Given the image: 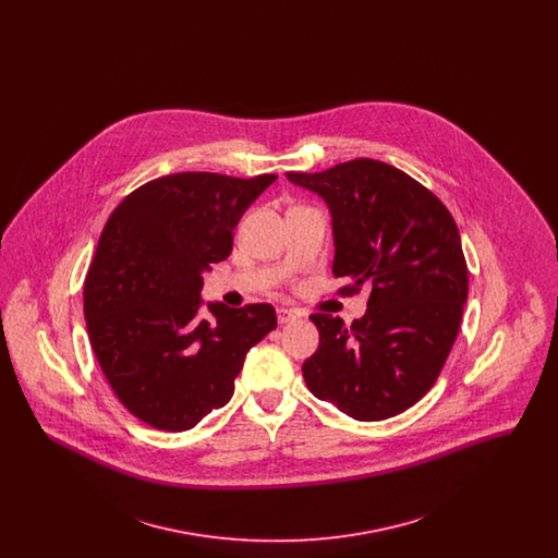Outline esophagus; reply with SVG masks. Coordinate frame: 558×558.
<instances>
[{"instance_id": "obj_1", "label": "esophagus", "mask_w": 558, "mask_h": 558, "mask_svg": "<svg viewBox=\"0 0 558 558\" xmlns=\"http://www.w3.org/2000/svg\"><path fill=\"white\" fill-rule=\"evenodd\" d=\"M276 316H278V324H289L292 319L299 318V314L294 310H287V307H278Z\"/></svg>"}]
</instances>
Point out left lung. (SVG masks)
<instances>
[{
  "label": "left lung",
  "mask_w": 558,
  "mask_h": 558,
  "mask_svg": "<svg viewBox=\"0 0 558 558\" xmlns=\"http://www.w3.org/2000/svg\"><path fill=\"white\" fill-rule=\"evenodd\" d=\"M332 215V274L341 292L371 287L368 310L345 326L312 314L319 347L303 362L310 391L355 421H385L435 385L458 337L469 269L448 207L383 160L353 159L319 173L289 171Z\"/></svg>",
  "instance_id": "8db88e82"
}]
</instances>
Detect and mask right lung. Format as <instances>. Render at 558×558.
<instances>
[{"mask_svg": "<svg viewBox=\"0 0 558 558\" xmlns=\"http://www.w3.org/2000/svg\"><path fill=\"white\" fill-rule=\"evenodd\" d=\"M186 171L157 178L110 213L83 284L89 343L114 396L160 430H187L234 393L244 355L276 328L269 303H211L203 271L232 253L234 228L276 182Z\"/></svg>", "mask_w": 558, "mask_h": 558, "instance_id": "right-lung-1", "label": "right lung"}]
</instances>
